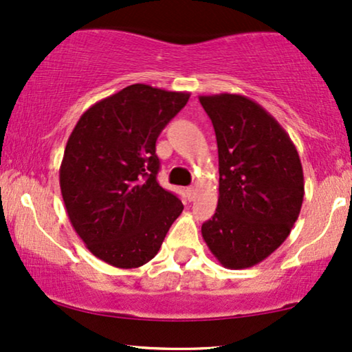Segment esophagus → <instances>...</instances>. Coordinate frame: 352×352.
<instances>
[{
    "instance_id": "1",
    "label": "esophagus",
    "mask_w": 352,
    "mask_h": 352,
    "mask_svg": "<svg viewBox=\"0 0 352 352\" xmlns=\"http://www.w3.org/2000/svg\"><path fill=\"white\" fill-rule=\"evenodd\" d=\"M187 199L194 200L195 199V187H187Z\"/></svg>"
}]
</instances>
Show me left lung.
<instances>
[{"mask_svg": "<svg viewBox=\"0 0 352 352\" xmlns=\"http://www.w3.org/2000/svg\"><path fill=\"white\" fill-rule=\"evenodd\" d=\"M213 123L219 197L201 235L229 269L256 266L290 235L305 197L295 144L280 123L242 94L200 96Z\"/></svg>", "mask_w": 352, "mask_h": 352, "instance_id": "obj_1", "label": "left lung"}]
</instances>
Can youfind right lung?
I'll return each mask as SVG.
<instances>
[{
    "label": "right lung",
    "instance_id": "right-lung-1",
    "mask_svg": "<svg viewBox=\"0 0 352 352\" xmlns=\"http://www.w3.org/2000/svg\"><path fill=\"white\" fill-rule=\"evenodd\" d=\"M189 93L131 85L86 110L67 141L59 181L75 232L96 258L141 267L184 205L157 181L158 134Z\"/></svg>",
    "mask_w": 352,
    "mask_h": 352
}]
</instances>
